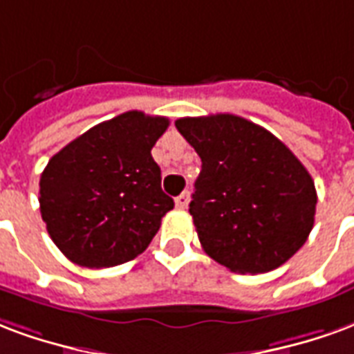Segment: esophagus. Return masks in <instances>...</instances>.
Returning <instances> with one entry per match:
<instances>
[{
  "instance_id": "obj_1",
  "label": "esophagus",
  "mask_w": 354,
  "mask_h": 354,
  "mask_svg": "<svg viewBox=\"0 0 354 354\" xmlns=\"http://www.w3.org/2000/svg\"><path fill=\"white\" fill-rule=\"evenodd\" d=\"M188 202H190V194H188V192H183V194H179L177 198H175V207L187 209Z\"/></svg>"
}]
</instances>
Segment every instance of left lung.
<instances>
[{
  "instance_id": "1",
  "label": "left lung",
  "mask_w": 354,
  "mask_h": 354,
  "mask_svg": "<svg viewBox=\"0 0 354 354\" xmlns=\"http://www.w3.org/2000/svg\"><path fill=\"white\" fill-rule=\"evenodd\" d=\"M202 158L190 215L203 251L232 272H272L306 243L317 190L288 147L247 118H179Z\"/></svg>"
}]
</instances>
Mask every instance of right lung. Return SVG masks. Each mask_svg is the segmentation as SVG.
<instances>
[{
	"mask_svg": "<svg viewBox=\"0 0 354 354\" xmlns=\"http://www.w3.org/2000/svg\"><path fill=\"white\" fill-rule=\"evenodd\" d=\"M166 117L128 111L97 124L48 160L41 216L56 247L84 268H111L145 251L174 209L151 149Z\"/></svg>",
	"mask_w": 354,
	"mask_h": 354,
	"instance_id": "obj_1",
	"label": "right lung"
}]
</instances>
